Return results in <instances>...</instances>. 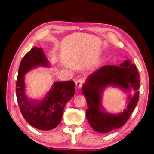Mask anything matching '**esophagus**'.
I'll use <instances>...</instances> for the list:
<instances>
[{"mask_svg": "<svg viewBox=\"0 0 154 154\" xmlns=\"http://www.w3.org/2000/svg\"><path fill=\"white\" fill-rule=\"evenodd\" d=\"M83 82H84V81H83V79H78L76 82V86L78 88H81L83 84Z\"/></svg>", "mask_w": 154, "mask_h": 154, "instance_id": "34e87169", "label": "esophagus"}]
</instances>
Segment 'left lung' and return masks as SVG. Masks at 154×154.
I'll return each instance as SVG.
<instances>
[{
  "label": "left lung",
  "instance_id": "1",
  "mask_svg": "<svg viewBox=\"0 0 154 154\" xmlns=\"http://www.w3.org/2000/svg\"><path fill=\"white\" fill-rule=\"evenodd\" d=\"M139 75L136 66L130 60L117 66H105L88 76L82 86V94L87 100L86 117L95 131L108 133L120 128L127 122L139 100ZM112 86L128 92L127 109L118 114L107 112L102 105L103 92ZM135 91L132 95L129 92Z\"/></svg>",
  "mask_w": 154,
  "mask_h": 154
}]
</instances>
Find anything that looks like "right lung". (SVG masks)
Instances as JSON below:
<instances>
[{
	"label": "right lung",
	"instance_id": "right-lung-1",
	"mask_svg": "<svg viewBox=\"0 0 154 154\" xmlns=\"http://www.w3.org/2000/svg\"><path fill=\"white\" fill-rule=\"evenodd\" d=\"M39 67H49L44 50L32 48L24 57L18 68L16 94L23 117L32 127L41 130L56 128L62 120L63 109L75 94L74 81L54 82L42 99L31 100L26 94L25 75Z\"/></svg>",
	"mask_w": 154,
	"mask_h": 154
}]
</instances>
